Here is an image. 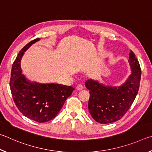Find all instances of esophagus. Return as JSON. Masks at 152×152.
Masks as SVG:
<instances>
[{
	"mask_svg": "<svg viewBox=\"0 0 152 152\" xmlns=\"http://www.w3.org/2000/svg\"><path fill=\"white\" fill-rule=\"evenodd\" d=\"M76 88L77 90H79V91H80V90H82L83 89V86L81 84H79V85H77V86Z\"/></svg>",
	"mask_w": 152,
	"mask_h": 152,
	"instance_id": "1",
	"label": "esophagus"
}]
</instances>
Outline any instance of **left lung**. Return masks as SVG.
Wrapping results in <instances>:
<instances>
[{
    "label": "left lung",
    "instance_id": "left-lung-1",
    "mask_svg": "<svg viewBox=\"0 0 152 152\" xmlns=\"http://www.w3.org/2000/svg\"><path fill=\"white\" fill-rule=\"evenodd\" d=\"M129 55L128 61L132 73L122 86H105L92 79L86 82L90 94L89 113L98 123L107 124L119 120L131 107L135 99L140 87L141 68L132 50Z\"/></svg>",
    "mask_w": 152,
    "mask_h": 152
}]
</instances>
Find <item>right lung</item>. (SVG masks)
<instances>
[{"instance_id": "1", "label": "right lung", "mask_w": 152, "mask_h": 152, "mask_svg": "<svg viewBox=\"0 0 152 152\" xmlns=\"http://www.w3.org/2000/svg\"><path fill=\"white\" fill-rule=\"evenodd\" d=\"M39 40L28 42L18 54L12 66L10 87L18 110L28 119L43 123L57 116L75 89L63 85L31 82L22 74L20 60L24 52Z\"/></svg>"}]
</instances>
